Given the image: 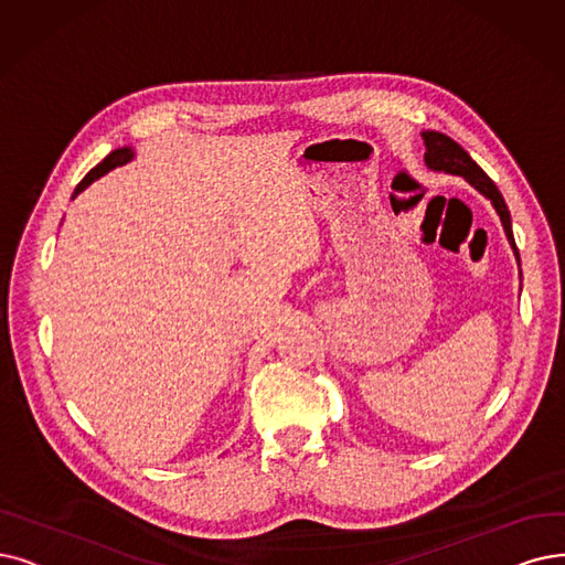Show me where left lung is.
<instances>
[{"instance_id":"left-lung-1","label":"left lung","mask_w":565,"mask_h":565,"mask_svg":"<svg viewBox=\"0 0 565 565\" xmlns=\"http://www.w3.org/2000/svg\"><path fill=\"white\" fill-rule=\"evenodd\" d=\"M422 139H424V146H426L424 162H426L428 169L466 178L472 188H476L480 194H484L491 201V206L495 209V213H499V217L503 222V230H505V236H508V241L512 245L514 257L519 259V250H516L514 236H512L510 211L505 206L503 194L499 192V188L493 185V180L478 167V162L470 160V154L457 141L445 137V134H440V131H422Z\"/></svg>"}]
</instances>
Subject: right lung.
<instances>
[{"label": "right lung", "mask_w": 565, "mask_h": 565, "mask_svg": "<svg viewBox=\"0 0 565 565\" xmlns=\"http://www.w3.org/2000/svg\"><path fill=\"white\" fill-rule=\"evenodd\" d=\"M129 160H134V150H131V148H127V146H125V148H118V150H113L110 154H106L104 160H102L93 171H89V173L81 180V183L76 185V190H74V196H72V199H76V196H78L87 185H93L97 178H102V175H104V173H108L110 169H116V167L127 164Z\"/></svg>", "instance_id": "obj_1"}]
</instances>
